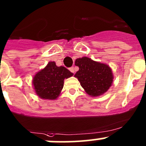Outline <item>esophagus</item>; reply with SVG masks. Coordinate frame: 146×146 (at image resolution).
Wrapping results in <instances>:
<instances>
[{"label":"esophagus","mask_w":146,"mask_h":146,"mask_svg":"<svg viewBox=\"0 0 146 146\" xmlns=\"http://www.w3.org/2000/svg\"><path fill=\"white\" fill-rule=\"evenodd\" d=\"M70 72H72V73H74V67H71L70 68Z\"/></svg>","instance_id":"esophagus-1"}]
</instances>
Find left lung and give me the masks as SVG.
<instances>
[{"mask_svg": "<svg viewBox=\"0 0 146 146\" xmlns=\"http://www.w3.org/2000/svg\"><path fill=\"white\" fill-rule=\"evenodd\" d=\"M79 71L74 74L85 92L91 96L102 95L113 83V73L109 65L84 57L76 59Z\"/></svg>", "mask_w": 146, "mask_h": 146, "instance_id": "8db88e82", "label": "left lung"}]
</instances>
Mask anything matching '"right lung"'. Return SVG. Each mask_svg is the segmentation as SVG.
I'll use <instances>...</instances> for the list:
<instances>
[{
    "label": "right lung",
    "instance_id": "add662e5",
    "mask_svg": "<svg viewBox=\"0 0 146 146\" xmlns=\"http://www.w3.org/2000/svg\"><path fill=\"white\" fill-rule=\"evenodd\" d=\"M72 76L73 73L67 68L62 66L57 67L54 62H50L33 77L35 92L41 99L54 100L61 93L64 79Z\"/></svg>",
    "mask_w": 146,
    "mask_h": 146
}]
</instances>
